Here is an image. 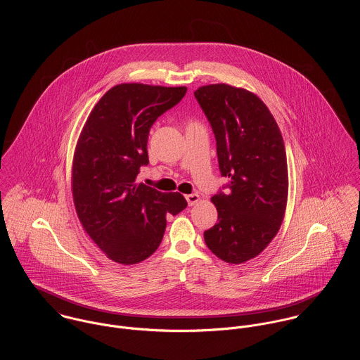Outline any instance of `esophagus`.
I'll return each instance as SVG.
<instances>
[{
    "label": "esophagus",
    "mask_w": 360,
    "mask_h": 360,
    "mask_svg": "<svg viewBox=\"0 0 360 360\" xmlns=\"http://www.w3.org/2000/svg\"><path fill=\"white\" fill-rule=\"evenodd\" d=\"M186 200H187L188 205L193 206L195 205V204H198V201H200L201 198H200L198 194H188V195H186Z\"/></svg>",
    "instance_id": "esophagus-1"
}]
</instances>
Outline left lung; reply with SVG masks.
<instances>
[{
	"label": "left lung",
	"instance_id": "obj_1",
	"mask_svg": "<svg viewBox=\"0 0 360 360\" xmlns=\"http://www.w3.org/2000/svg\"><path fill=\"white\" fill-rule=\"evenodd\" d=\"M216 139L219 169L229 191L212 197L217 223L204 233L207 248L224 262L257 257L276 237L288 198L287 155L269 108L254 93L207 84L194 93Z\"/></svg>",
	"mask_w": 360,
	"mask_h": 360
}]
</instances>
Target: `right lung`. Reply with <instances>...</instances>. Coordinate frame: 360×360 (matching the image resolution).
<instances>
[{"label": "right lung", "instance_id": "obj_1", "mask_svg": "<svg viewBox=\"0 0 360 360\" xmlns=\"http://www.w3.org/2000/svg\"><path fill=\"white\" fill-rule=\"evenodd\" d=\"M187 87L122 83L108 90L90 112L72 163L77 217L110 260L136 264L158 250L166 214L187 201L137 183L148 165V134L155 120L180 103Z\"/></svg>", "mask_w": 360, "mask_h": 360}]
</instances>
